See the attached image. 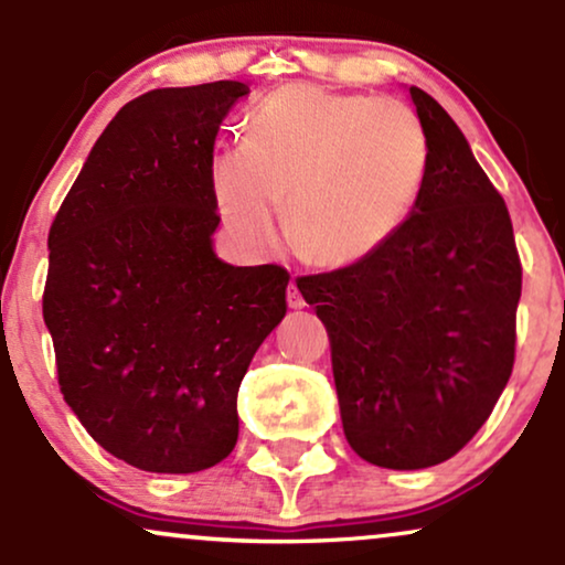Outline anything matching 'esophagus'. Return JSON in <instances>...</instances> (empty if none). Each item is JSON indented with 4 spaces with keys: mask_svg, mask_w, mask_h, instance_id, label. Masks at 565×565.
Returning a JSON list of instances; mask_svg holds the SVG:
<instances>
[{
    "mask_svg": "<svg viewBox=\"0 0 565 565\" xmlns=\"http://www.w3.org/2000/svg\"><path fill=\"white\" fill-rule=\"evenodd\" d=\"M287 302H289V308H291V310H300V308H305V300H302L300 289H297V284H295V281H291V284H289V289H287Z\"/></svg>",
    "mask_w": 565,
    "mask_h": 565,
    "instance_id": "34e87169",
    "label": "esophagus"
}]
</instances>
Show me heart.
Returning a JSON list of instances; mask_svg holds the SVG:
<instances>
[{
  "label": "heart",
  "mask_w": 565,
  "mask_h": 565,
  "mask_svg": "<svg viewBox=\"0 0 565 565\" xmlns=\"http://www.w3.org/2000/svg\"><path fill=\"white\" fill-rule=\"evenodd\" d=\"M430 140L401 100L291 84L246 121L244 146L217 151L210 185L236 238L274 252L281 204L297 252L319 268L366 263L423 199Z\"/></svg>",
  "instance_id": "b5f03b06"
}]
</instances>
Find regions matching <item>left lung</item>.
<instances>
[{
	"label": "left lung",
	"mask_w": 565,
	"mask_h": 565,
	"mask_svg": "<svg viewBox=\"0 0 565 565\" xmlns=\"http://www.w3.org/2000/svg\"><path fill=\"white\" fill-rule=\"evenodd\" d=\"M430 170L404 231L366 263L297 281L332 340L350 449L391 470L446 462L515 361L521 260L502 196L436 97L408 87Z\"/></svg>",
	"instance_id": "left-lung-1"
}]
</instances>
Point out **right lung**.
Wrapping results in <instances>:
<instances>
[{"instance_id": "1", "label": "right lung", "mask_w": 565, "mask_h": 565, "mask_svg": "<svg viewBox=\"0 0 565 565\" xmlns=\"http://www.w3.org/2000/svg\"><path fill=\"white\" fill-rule=\"evenodd\" d=\"M244 82L129 100L50 228L44 323L61 393L114 457L199 472L238 438V385L287 316L289 274L215 255L217 129Z\"/></svg>"}]
</instances>
